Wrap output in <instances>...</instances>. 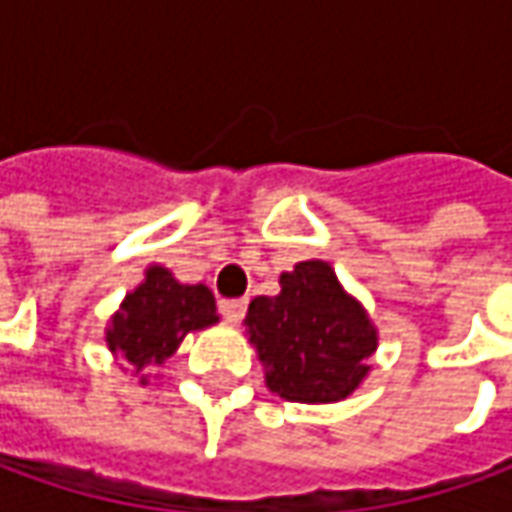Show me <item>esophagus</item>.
Masks as SVG:
<instances>
[{"mask_svg": "<svg viewBox=\"0 0 512 512\" xmlns=\"http://www.w3.org/2000/svg\"><path fill=\"white\" fill-rule=\"evenodd\" d=\"M219 310H222V316H225L227 322H242L247 310V299H222Z\"/></svg>", "mask_w": 512, "mask_h": 512, "instance_id": "esophagus-1", "label": "esophagus"}]
</instances>
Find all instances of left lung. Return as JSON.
<instances>
[{
    "instance_id": "obj_1",
    "label": "left lung",
    "mask_w": 512,
    "mask_h": 512,
    "mask_svg": "<svg viewBox=\"0 0 512 512\" xmlns=\"http://www.w3.org/2000/svg\"><path fill=\"white\" fill-rule=\"evenodd\" d=\"M279 285V296H256L245 316L267 387L287 402H342L370 373L379 344L367 310L319 259L282 273Z\"/></svg>"
}]
</instances>
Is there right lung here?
Returning a JSON list of instances; mask_svg holds the SVG:
<instances>
[{
    "label": "right lung",
    "mask_w": 512,
    "mask_h": 512,
    "mask_svg": "<svg viewBox=\"0 0 512 512\" xmlns=\"http://www.w3.org/2000/svg\"><path fill=\"white\" fill-rule=\"evenodd\" d=\"M216 322V299L205 285H182L168 267L150 265L145 282L110 316L105 342L113 356L142 373L168 362L187 333ZM142 384H148V376H142Z\"/></svg>",
    "instance_id": "right-lung-1"
}]
</instances>
